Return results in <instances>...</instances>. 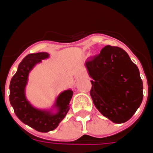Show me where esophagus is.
<instances>
[{
    "mask_svg": "<svg viewBox=\"0 0 153 153\" xmlns=\"http://www.w3.org/2000/svg\"><path fill=\"white\" fill-rule=\"evenodd\" d=\"M80 77H81L80 74H76V75H75V79H79V78H80Z\"/></svg>",
    "mask_w": 153,
    "mask_h": 153,
    "instance_id": "1",
    "label": "esophagus"
}]
</instances>
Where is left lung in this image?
Listing matches in <instances>:
<instances>
[{
  "label": "left lung",
  "mask_w": 153,
  "mask_h": 153,
  "mask_svg": "<svg viewBox=\"0 0 153 153\" xmlns=\"http://www.w3.org/2000/svg\"><path fill=\"white\" fill-rule=\"evenodd\" d=\"M91 78L90 96L101 114L114 123H123L134 115L143 98V81L137 66L125 51L106 46L85 62Z\"/></svg>",
  "instance_id": "1"
}]
</instances>
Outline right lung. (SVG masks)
I'll use <instances>...</instances> for the list:
<instances>
[{
	"mask_svg": "<svg viewBox=\"0 0 153 153\" xmlns=\"http://www.w3.org/2000/svg\"><path fill=\"white\" fill-rule=\"evenodd\" d=\"M50 58L48 53H30L22 60L10 83V102L17 118L24 124L40 132L55 129L65 118L70 109V102L74 92L67 89L56 97L51 107L37 108L27 98L26 88L29 75L33 69Z\"/></svg>",
	"mask_w": 153,
	"mask_h": 153,
	"instance_id": "obj_1",
	"label": "right lung"
}]
</instances>
